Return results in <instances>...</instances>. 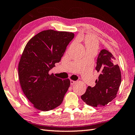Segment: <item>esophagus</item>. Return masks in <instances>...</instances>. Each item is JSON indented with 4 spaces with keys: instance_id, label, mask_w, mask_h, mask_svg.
Segmentation results:
<instances>
[{
    "instance_id": "1",
    "label": "esophagus",
    "mask_w": 135,
    "mask_h": 135,
    "mask_svg": "<svg viewBox=\"0 0 135 135\" xmlns=\"http://www.w3.org/2000/svg\"><path fill=\"white\" fill-rule=\"evenodd\" d=\"M75 81L74 80H70V84H74V83H75Z\"/></svg>"
}]
</instances>
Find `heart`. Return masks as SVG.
<instances>
[{
	"label": "heart",
	"instance_id": "b5f03b06",
	"mask_svg": "<svg viewBox=\"0 0 135 135\" xmlns=\"http://www.w3.org/2000/svg\"><path fill=\"white\" fill-rule=\"evenodd\" d=\"M86 46L88 50L97 51L98 48V43L94 38H89L86 40Z\"/></svg>",
	"mask_w": 135,
	"mask_h": 135
}]
</instances>
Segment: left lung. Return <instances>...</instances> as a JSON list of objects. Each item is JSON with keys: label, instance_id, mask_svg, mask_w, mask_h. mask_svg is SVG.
<instances>
[{"label": "left lung", "instance_id": "8db88e82", "mask_svg": "<svg viewBox=\"0 0 135 135\" xmlns=\"http://www.w3.org/2000/svg\"><path fill=\"white\" fill-rule=\"evenodd\" d=\"M95 69L99 73L98 80L94 87H88L81 98L88 105L97 107L107 104L117 97L121 74L115 58L106 49L99 52Z\"/></svg>", "mask_w": 135, "mask_h": 135}]
</instances>
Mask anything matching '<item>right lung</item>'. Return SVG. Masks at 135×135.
<instances>
[{"mask_svg": "<svg viewBox=\"0 0 135 135\" xmlns=\"http://www.w3.org/2000/svg\"><path fill=\"white\" fill-rule=\"evenodd\" d=\"M74 37L72 32L45 30L25 47L18 63V78L25 95L37 109L51 110L63 102L70 80H62L49 72L61 60Z\"/></svg>", "mask_w": 135, "mask_h": 135, "instance_id": "right-lung-1", "label": "right lung"}]
</instances>
